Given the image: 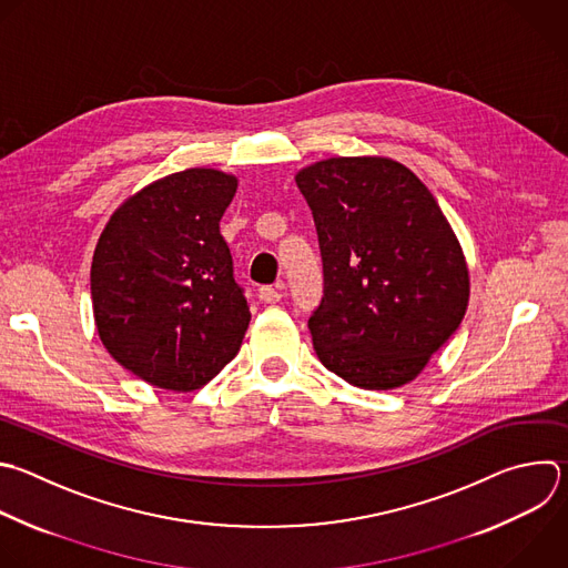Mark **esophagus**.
Returning <instances> with one entry per match:
<instances>
[{"instance_id":"esophagus-1","label":"esophagus","mask_w":568,"mask_h":568,"mask_svg":"<svg viewBox=\"0 0 568 568\" xmlns=\"http://www.w3.org/2000/svg\"><path fill=\"white\" fill-rule=\"evenodd\" d=\"M258 298H261L263 303L272 305V303H278V301L283 298V294H281V290H278V287H272V285H263V287H258Z\"/></svg>"}]
</instances>
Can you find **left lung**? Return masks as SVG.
Segmentation results:
<instances>
[{
	"label": "left lung",
	"mask_w": 568,
	"mask_h": 568,
	"mask_svg": "<svg viewBox=\"0 0 568 568\" xmlns=\"http://www.w3.org/2000/svg\"><path fill=\"white\" fill-rule=\"evenodd\" d=\"M321 247L307 327L321 363L365 390L426 367L468 307V267L428 186L390 158H329L296 173Z\"/></svg>",
	"instance_id": "1"
}]
</instances>
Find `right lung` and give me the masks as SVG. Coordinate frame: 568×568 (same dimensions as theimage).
Listing matches in <instances>:
<instances>
[{"label":"right lung","mask_w":568,"mask_h":568,"mask_svg":"<svg viewBox=\"0 0 568 568\" xmlns=\"http://www.w3.org/2000/svg\"><path fill=\"white\" fill-rule=\"evenodd\" d=\"M236 186L216 169L160 178L111 216L95 245L98 334L151 386L203 388L241 349L252 314L221 236Z\"/></svg>","instance_id":"add662e5"}]
</instances>
